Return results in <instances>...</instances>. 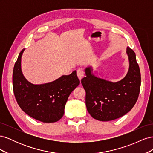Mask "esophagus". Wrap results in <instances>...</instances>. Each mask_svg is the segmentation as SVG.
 Here are the masks:
<instances>
[{
	"label": "esophagus",
	"instance_id": "obj_1",
	"mask_svg": "<svg viewBox=\"0 0 153 153\" xmlns=\"http://www.w3.org/2000/svg\"><path fill=\"white\" fill-rule=\"evenodd\" d=\"M84 70H83L82 69L80 68L78 69L77 70V76L78 77V78H79L80 80L82 79V78L84 76Z\"/></svg>",
	"mask_w": 153,
	"mask_h": 153
}]
</instances>
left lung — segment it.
Segmentation results:
<instances>
[{"mask_svg": "<svg viewBox=\"0 0 153 153\" xmlns=\"http://www.w3.org/2000/svg\"><path fill=\"white\" fill-rule=\"evenodd\" d=\"M129 69L121 80L112 82L95 76L91 67L85 69L86 76L81 83L86 92L85 105L91 116L101 121H109L123 116L130 111L139 95L141 76L136 55L126 48Z\"/></svg>", "mask_w": 153, "mask_h": 153, "instance_id": "1", "label": "left lung"}]
</instances>
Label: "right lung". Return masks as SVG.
I'll return each instance as SVG.
<instances>
[{"label":"right lung","instance_id":"1","mask_svg":"<svg viewBox=\"0 0 153 153\" xmlns=\"http://www.w3.org/2000/svg\"><path fill=\"white\" fill-rule=\"evenodd\" d=\"M24 50L18 55L13 73V91L17 103L32 118L47 123L57 122L63 116L69 94L80 84L76 71L52 82L32 84L22 72L21 59Z\"/></svg>","mask_w":153,"mask_h":153}]
</instances>
